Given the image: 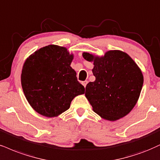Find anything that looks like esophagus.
I'll return each instance as SVG.
<instances>
[{
    "mask_svg": "<svg viewBox=\"0 0 160 160\" xmlns=\"http://www.w3.org/2000/svg\"><path fill=\"white\" fill-rule=\"evenodd\" d=\"M87 84H88V81H84V82H82V84H83V86L84 87V88H86Z\"/></svg>",
    "mask_w": 160,
    "mask_h": 160,
    "instance_id": "34e87169",
    "label": "esophagus"
}]
</instances>
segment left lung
I'll use <instances>...</instances> for the list:
<instances>
[{"label": "left lung", "mask_w": 160, "mask_h": 160, "mask_svg": "<svg viewBox=\"0 0 160 160\" xmlns=\"http://www.w3.org/2000/svg\"><path fill=\"white\" fill-rule=\"evenodd\" d=\"M83 57L94 64L96 80L87 84L85 91L94 112L110 121L129 113L143 85L142 73L133 59L119 50L108 51L101 58L84 52Z\"/></svg>", "instance_id": "8db88e82"}]
</instances>
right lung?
<instances>
[{
  "label": "right lung",
  "mask_w": 160,
  "mask_h": 160,
  "mask_svg": "<svg viewBox=\"0 0 160 160\" xmlns=\"http://www.w3.org/2000/svg\"><path fill=\"white\" fill-rule=\"evenodd\" d=\"M72 55L66 48L49 45L27 59L21 85L27 101L35 111L53 117L70 108L75 96L84 93L70 67Z\"/></svg>",
  "instance_id": "add662e5"
}]
</instances>
